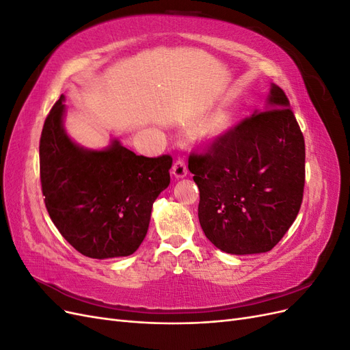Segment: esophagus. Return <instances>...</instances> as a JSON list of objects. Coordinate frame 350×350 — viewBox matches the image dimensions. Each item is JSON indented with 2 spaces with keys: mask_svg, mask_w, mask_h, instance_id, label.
<instances>
[{
  "mask_svg": "<svg viewBox=\"0 0 350 350\" xmlns=\"http://www.w3.org/2000/svg\"><path fill=\"white\" fill-rule=\"evenodd\" d=\"M187 172H188L187 163L183 161V159H178V161L172 166V175L179 179V178L187 176Z\"/></svg>",
  "mask_w": 350,
  "mask_h": 350,
  "instance_id": "esophagus-1",
  "label": "esophagus"
}]
</instances>
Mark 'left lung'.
Instances as JSON below:
<instances>
[{
    "mask_svg": "<svg viewBox=\"0 0 350 350\" xmlns=\"http://www.w3.org/2000/svg\"><path fill=\"white\" fill-rule=\"evenodd\" d=\"M267 111L252 113L188 159L200 189L198 220L219 250L270 251L299 213L305 142L284 92L271 84Z\"/></svg>",
    "mask_w": 350,
    "mask_h": 350,
    "instance_id": "left-lung-1",
    "label": "left lung"
}]
</instances>
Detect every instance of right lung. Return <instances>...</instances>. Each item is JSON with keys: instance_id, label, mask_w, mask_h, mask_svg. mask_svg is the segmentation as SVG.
<instances>
[{"instance_id": "1", "label": "right lung", "mask_w": 350, "mask_h": 350, "mask_svg": "<svg viewBox=\"0 0 350 350\" xmlns=\"http://www.w3.org/2000/svg\"><path fill=\"white\" fill-rule=\"evenodd\" d=\"M64 113L61 94L39 143L40 184L49 217L83 256H131L149 229L154 200L171 183L172 157L137 156L118 140L103 150L84 149L66 133Z\"/></svg>"}]
</instances>
